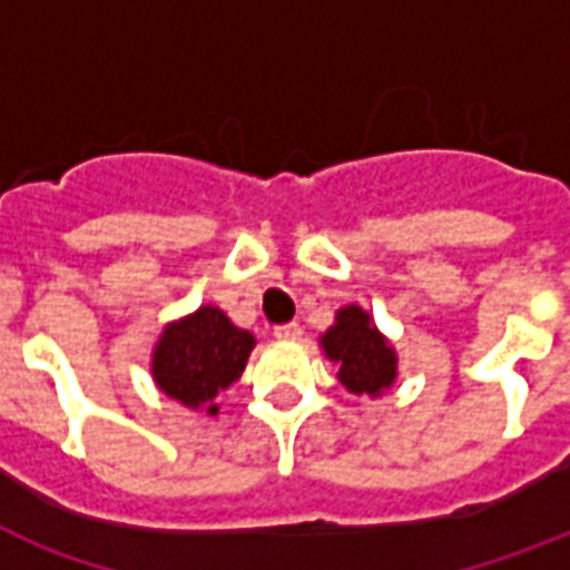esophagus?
<instances>
[{
  "label": "esophagus",
  "instance_id": "obj_1",
  "mask_svg": "<svg viewBox=\"0 0 570 570\" xmlns=\"http://www.w3.org/2000/svg\"><path fill=\"white\" fill-rule=\"evenodd\" d=\"M277 340H298L302 337V325L298 322H284V325H275Z\"/></svg>",
  "mask_w": 570,
  "mask_h": 570
}]
</instances>
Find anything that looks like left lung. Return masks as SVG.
I'll use <instances>...</instances> for the list:
<instances>
[{
	"label": "left lung",
	"mask_w": 570,
	"mask_h": 570,
	"mask_svg": "<svg viewBox=\"0 0 570 570\" xmlns=\"http://www.w3.org/2000/svg\"><path fill=\"white\" fill-rule=\"evenodd\" d=\"M325 355L340 364V381L352 393L379 396L396 379V355L384 343L379 331L370 325L361 307H343L337 313V325L325 331L322 337Z\"/></svg>",
	"instance_id": "8db88e82"
}]
</instances>
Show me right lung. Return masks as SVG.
I'll list each match as a JSON object with an SVG mask.
<instances>
[{
    "mask_svg": "<svg viewBox=\"0 0 570 570\" xmlns=\"http://www.w3.org/2000/svg\"><path fill=\"white\" fill-rule=\"evenodd\" d=\"M254 337L236 328L218 307H200L189 320L168 325L156 346L154 379L183 405L218 414L215 396L239 379Z\"/></svg>",
    "mask_w": 570,
    "mask_h": 570,
    "instance_id": "add662e5",
    "label": "right lung"
}]
</instances>
